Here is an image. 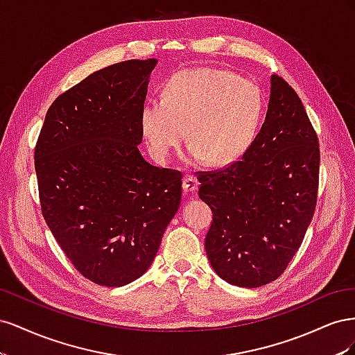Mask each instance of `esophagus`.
<instances>
[{
  "instance_id": "1",
  "label": "esophagus",
  "mask_w": 355,
  "mask_h": 355,
  "mask_svg": "<svg viewBox=\"0 0 355 355\" xmlns=\"http://www.w3.org/2000/svg\"><path fill=\"white\" fill-rule=\"evenodd\" d=\"M182 188H184L185 194H191V192H196L198 189V180L196 176L187 175L184 179V184H182Z\"/></svg>"
}]
</instances>
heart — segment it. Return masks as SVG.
I'll return each mask as SVG.
<instances>
[{
  "instance_id": "obj_1",
  "label": "heart",
  "mask_w": 355,
  "mask_h": 355,
  "mask_svg": "<svg viewBox=\"0 0 355 355\" xmlns=\"http://www.w3.org/2000/svg\"><path fill=\"white\" fill-rule=\"evenodd\" d=\"M265 105L262 89L252 80L216 68L184 69L168 78L163 98L144 105L141 128L157 163H167L188 128L191 158L225 166L254 142Z\"/></svg>"
}]
</instances>
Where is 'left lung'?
I'll return each mask as SVG.
<instances>
[{"label":"left lung","mask_w":355,"mask_h":355,"mask_svg":"<svg viewBox=\"0 0 355 355\" xmlns=\"http://www.w3.org/2000/svg\"><path fill=\"white\" fill-rule=\"evenodd\" d=\"M318 170V137L304 105L272 75L252 146L239 161L198 176V196L213 211L204 249L222 280L254 288L284 272L314 216Z\"/></svg>","instance_id":"obj_1"}]
</instances>
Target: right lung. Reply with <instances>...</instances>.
Returning <instances> with one entry per match:
<instances>
[{
  "mask_svg": "<svg viewBox=\"0 0 355 355\" xmlns=\"http://www.w3.org/2000/svg\"><path fill=\"white\" fill-rule=\"evenodd\" d=\"M157 59L96 71L51 103L35 146L41 211L83 277L144 275L182 198V173L144 159L141 111Z\"/></svg>",
  "mask_w": 355,
  "mask_h": 355,
  "instance_id": "right-lung-1",
  "label": "right lung"
}]
</instances>
